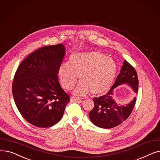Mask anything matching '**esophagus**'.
<instances>
[{
	"mask_svg": "<svg viewBox=\"0 0 160 160\" xmlns=\"http://www.w3.org/2000/svg\"><path fill=\"white\" fill-rule=\"evenodd\" d=\"M71 101H81V99L78 98V97H71Z\"/></svg>",
	"mask_w": 160,
	"mask_h": 160,
	"instance_id": "esophagus-1",
	"label": "esophagus"
}]
</instances>
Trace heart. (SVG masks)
Wrapping results in <instances>:
<instances>
[{"label":"heart","instance_id":"obj_1","mask_svg":"<svg viewBox=\"0 0 160 160\" xmlns=\"http://www.w3.org/2000/svg\"><path fill=\"white\" fill-rule=\"evenodd\" d=\"M116 71L115 62L101 52H76L71 55L68 63L59 66L58 76L61 86L67 90L74 86L78 76L80 82L73 92L76 95H85L90 92L100 95L112 85Z\"/></svg>","mask_w":160,"mask_h":160}]
</instances>
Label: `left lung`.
<instances>
[{
    "instance_id": "1",
    "label": "left lung",
    "mask_w": 160,
    "mask_h": 160,
    "mask_svg": "<svg viewBox=\"0 0 160 160\" xmlns=\"http://www.w3.org/2000/svg\"><path fill=\"white\" fill-rule=\"evenodd\" d=\"M126 84L137 93L138 81L135 68L125 60L114 85L105 95L95 97L94 107L89 114V119L95 126L110 129L119 126L131 114L136 102V97L126 105H120L114 99V89Z\"/></svg>"
}]
</instances>
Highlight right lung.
I'll list each match as a JSON object with an SVG mask.
<instances>
[{
    "mask_svg": "<svg viewBox=\"0 0 160 160\" xmlns=\"http://www.w3.org/2000/svg\"><path fill=\"white\" fill-rule=\"evenodd\" d=\"M65 53L61 44L40 48L17 69L12 84L13 99L20 114L34 126L50 128L58 123L70 101L58 77Z\"/></svg>",
    "mask_w": 160,
    "mask_h": 160,
    "instance_id": "right-lung-1",
    "label": "right lung"
}]
</instances>
